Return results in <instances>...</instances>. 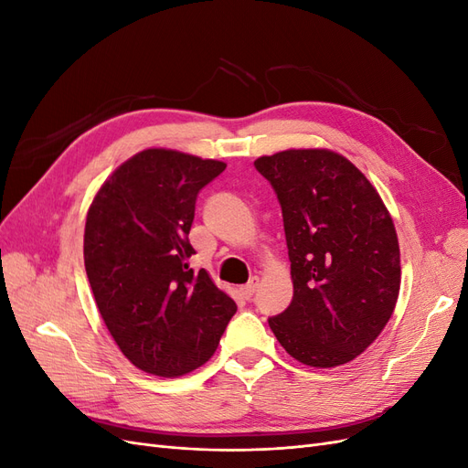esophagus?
I'll list each match as a JSON object with an SVG mask.
<instances>
[{
  "instance_id": "obj_1",
  "label": "esophagus",
  "mask_w": 468,
  "mask_h": 468,
  "mask_svg": "<svg viewBox=\"0 0 468 468\" xmlns=\"http://www.w3.org/2000/svg\"><path fill=\"white\" fill-rule=\"evenodd\" d=\"M258 285H260V279H258V277H251V281L248 282V285L239 287V294H242L246 301H250L251 296L256 294V291H258Z\"/></svg>"
}]
</instances>
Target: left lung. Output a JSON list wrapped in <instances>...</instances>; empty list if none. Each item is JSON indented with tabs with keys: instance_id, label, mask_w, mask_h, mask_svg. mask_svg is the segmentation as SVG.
<instances>
[{
	"instance_id": "1",
	"label": "left lung",
	"mask_w": 468,
	"mask_h": 468,
	"mask_svg": "<svg viewBox=\"0 0 468 468\" xmlns=\"http://www.w3.org/2000/svg\"><path fill=\"white\" fill-rule=\"evenodd\" d=\"M253 165L279 199L292 277V301L269 328L304 365L349 363L399 301L400 248L388 210L369 179L332 150H285Z\"/></svg>"
}]
</instances>
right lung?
I'll list each match as a JSON object with an SVG mask.
<instances>
[{"label": "right lung", "mask_w": 468, "mask_h": 468, "mask_svg": "<svg viewBox=\"0 0 468 468\" xmlns=\"http://www.w3.org/2000/svg\"><path fill=\"white\" fill-rule=\"evenodd\" d=\"M226 164L150 148L97 191L83 234L86 273L101 318L140 371L181 377L207 363L236 303L187 260L199 191Z\"/></svg>", "instance_id": "1"}]
</instances>
